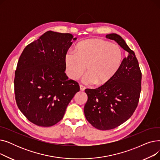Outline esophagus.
<instances>
[{
  "mask_svg": "<svg viewBox=\"0 0 160 160\" xmlns=\"http://www.w3.org/2000/svg\"><path fill=\"white\" fill-rule=\"evenodd\" d=\"M80 89L81 91H84L86 89V87H84L82 85H80Z\"/></svg>",
  "mask_w": 160,
  "mask_h": 160,
  "instance_id": "1",
  "label": "esophagus"
}]
</instances>
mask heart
Listing matches in <instances>:
<instances>
[{"mask_svg":"<svg viewBox=\"0 0 160 160\" xmlns=\"http://www.w3.org/2000/svg\"><path fill=\"white\" fill-rule=\"evenodd\" d=\"M122 61L119 45L96 38L80 42L76 53L67 51L64 56L65 71L71 79L78 80L87 69L82 79L87 85L106 84L119 71Z\"/></svg>","mask_w":160,"mask_h":160,"instance_id":"obj_1","label":"heart"}]
</instances>
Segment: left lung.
<instances>
[{"label":"left lung","instance_id":"obj_1","mask_svg":"<svg viewBox=\"0 0 160 160\" xmlns=\"http://www.w3.org/2000/svg\"><path fill=\"white\" fill-rule=\"evenodd\" d=\"M106 37L116 41L128 56L110 82L97 89L85 90L88 97L84 106L86 118L101 130L115 128L130 118L138 106L141 88V72L135 53L117 33Z\"/></svg>","mask_w":160,"mask_h":160}]
</instances>
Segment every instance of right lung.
I'll use <instances>...</instances> for the list:
<instances>
[{
	"instance_id": "right-lung-1",
	"label": "right lung",
	"mask_w": 160,
	"mask_h": 160,
	"mask_svg": "<svg viewBox=\"0 0 160 160\" xmlns=\"http://www.w3.org/2000/svg\"><path fill=\"white\" fill-rule=\"evenodd\" d=\"M71 33L48 31L28 45L15 72V100L28 121L43 127L60 121L78 83L66 75L64 56L77 40Z\"/></svg>"
}]
</instances>
